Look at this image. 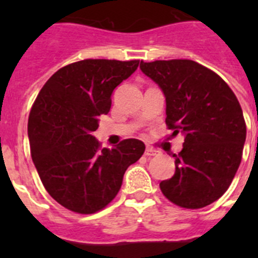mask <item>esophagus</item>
I'll return each mask as SVG.
<instances>
[{"mask_svg":"<svg viewBox=\"0 0 258 258\" xmlns=\"http://www.w3.org/2000/svg\"><path fill=\"white\" fill-rule=\"evenodd\" d=\"M159 154H160V152L156 151V150L152 149V147H147L145 151L146 156H156V155H159Z\"/></svg>","mask_w":258,"mask_h":258,"instance_id":"esophagus-1","label":"esophagus"}]
</instances>
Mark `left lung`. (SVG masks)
Instances as JSON below:
<instances>
[{"label":"left lung","instance_id":"8db88e82","mask_svg":"<svg viewBox=\"0 0 258 258\" xmlns=\"http://www.w3.org/2000/svg\"><path fill=\"white\" fill-rule=\"evenodd\" d=\"M140 68L164 93L168 127L184 137L181 152L173 155L174 175L160 182L161 192L182 208L209 206L240 165L247 127L238 98L217 74L194 60L141 61Z\"/></svg>","mask_w":258,"mask_h":258}]
</instances>
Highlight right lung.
<instances>
[{"mask_svg":"<svg viewBox=\"0 0 258 258\" xmlns=\"http://www.w3.org/2000/svg\"><path fill=\"white\" fill-rule=\"evenodd\" d=\"M140 60L85 59L56 71L36 98L28 118L32 160L50 197L81 214L101 211L121 187L127 166L140 160L145 143L124 140L101 149L93 136L111 95Z\"/></svg>","mask_w":258,"mask_h":258,"instance_id":"obj_1","label":"right lung"}]
</instances>
